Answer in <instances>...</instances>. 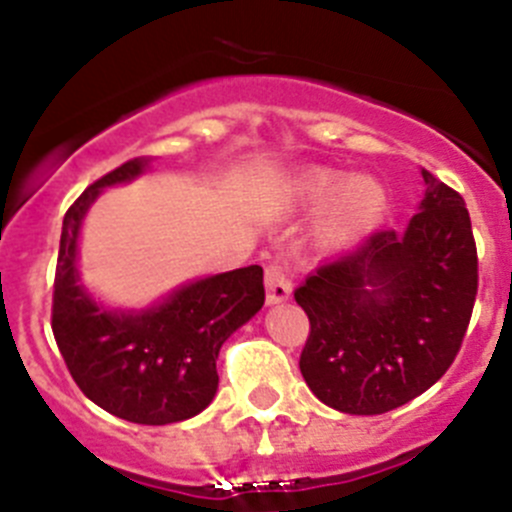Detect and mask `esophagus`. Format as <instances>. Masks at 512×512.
<instances>
[{
	"instance_id": "34e87169",
	"label": "esophagus",
	"mask_w": 512,
	"mask_h": 512,
	"mask_svg": "<svg viewBox=\"0 0 512 512\" xmlns=\"http://www.w3.org/2000/svg\"><path fill=\"white\" fill-rule=\"evenodd\" d=\"M289 295H292V279L287 271L279 264L266 266V302L279 305V302L289 300Z\"/></svg>"
}]
</instances>
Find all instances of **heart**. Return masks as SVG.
<instances>
[{"instance_id": "obj_1", "label": "heart", "mask_w": 512, "mask_h": 512, "mask_svg": "<svg viewBox=\"0 0 512 512\" xmlns=\"http://www.w3.org/2000/svg\"><path fill=\"white\" fill-rule=\"evenodd\" d=\"M295 200L305 207L325 205L320 233L328 243L372 230L387 212V192L372 176L346 179L328 169H312L295 184Z\"/></svg>"}]
</instances>
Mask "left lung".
<instances>
[{"mask_svg":"<svg viewBox=\"0 0 512 512\" xmlns=\"http://www.w3.org/2000/svg\"><path fill=\"white\" fill-rule=\"evenodd\" d=\"M423 182L408 228L377 230L295 289L310 318L300 372L328 408H400L459 354L477 297L472 220L459 192L425 169Z\"/></svg>","mask_w":512,"mask_h":512,"instance_id":"left-lung-1","label":"left lung"}]
</instances>
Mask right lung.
Returning a JSON list of instances; mask_svg holds the SVG:
<instances>
[{
  "instance_id": "obj_1",
  "label": "right lung",
  "mask_w": 512,
  "mask_h": 512,
  "mask_svg": "<svg viewBox=\"0 0 512 512\" xmlns=\"http://www.w3.org/2000/svg\"><path fill=\"white\" fill-rule=\"evenodd\" d=\"M148 169L133 158L81 192L63 217L53 282V336L79 390L107 413L140 425L179 423L217 392V354L264 305V269L243 266L197 279L148 310H107L79 282L84 215L104 187Z\"/></svg>"
}]
</instances>
